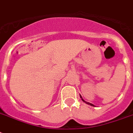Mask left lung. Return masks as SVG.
I'll use <instances>...</instances> for the list:
<instances>
[{"label": "left lung", "mask_w": 133, "mask_h": 133, "mask_svg": "<svg viewBox=\"0 0 133 133\" xmlns=\"http://www.w3.org/2000/svg\"><path fill=\"white\" fill-rule=\"evenodd\" d=\"M80 97H81V99H82V100H83V102H85V103H86V104H89V105H91V106H93V107H94V104H91V103H89V102H85V100H84L83 99V98H82V96H81V95H80Z\"/></svg>", "instance_id": "obj_1"}]
</instances>
